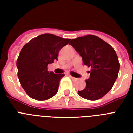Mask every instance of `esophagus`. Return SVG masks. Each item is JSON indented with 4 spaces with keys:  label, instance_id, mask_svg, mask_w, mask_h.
<instances>
[{
    "label": "esophagus",
    "instance_id": "1",
    "mask_svg": "<svg viewBox=\"0 0 133 133\" xmlns=\"http://www.w3.org/2000/svg\"><path fill=\"white\" fill-rule=\"evenodd\" d=\"M69 77H70V78H71V79H72V81H77V80H78V78H75V77H72V76H71V75H69Z\"/></svg>",
    "mask_w": 133,
    "mask_h": 133
}]
</instances>
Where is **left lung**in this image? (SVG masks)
Listing matches in <instances>:
<instances>
[{"instance_id": "left-lung-1", "label": "left lung", "mask_w": 133, "mask_h": 133, "mask_svg": "<svg viewBox=\"0 0 133 133\" xmlns=\"http://www.w3.org/2000/svg\"><path fill=\"white\" fill-rule=\"evenodd\" d=\"M69 44L82 56L84 65L91 67L86 87L78 90L81 97L90 101L100 99L113 87L118 77L120 64L113 48L95 35L72 39Z\"/></svg>"}]
</instances>
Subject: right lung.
Instances as JSON below:
<instances>
[{"instance_id": "1", "label": "right lung", "mask_w": 133, "mask_h": 133, "mask_svg": "<svg viewBox=\"0 0 133 133\" xmlns=\"http://www.w3.org/2000/svg\"><path fill=\"white\" fill-rule=\"evenodd\" d=\"M70 39L52 34L41 35L30 40L21 49L16 66L20 83L32 98L44 101L58 92L64 74L47 70L48 64L58 61V52Z\"/></svg>"}]
</instances>
